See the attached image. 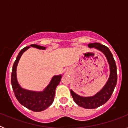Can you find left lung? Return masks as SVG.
Here are the masks:
<instances>
[{
	"instance_id": "left-lung-1",
	"label": "left lung",
	"mask_w": 128,
	"mask_h": 128,
	"mask_svg": "<svg viewBox=\"0 0 128 128\" xmlns=\"http://www.w3.org/2000/svg\"><path fill=\"white\" fill-rule=\"evenodd\" d=\"M88 46L89 47H95L98 48V50L102 51L105 54L109 63L110 68V78L108 79V82H106V85L104 86L103 88L93 97L82 98L74 93L72 90H70V93L74 102L78 106L86 108V109H94L106 103L111 98L117 84V66H116L115 61L112 54L106 46L101 45L99 43L89 44Z\"/></svg>"
}]
</instances>
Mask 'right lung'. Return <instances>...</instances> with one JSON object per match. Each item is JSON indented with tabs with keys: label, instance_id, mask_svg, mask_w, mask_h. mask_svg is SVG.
<instances>
[{
	"label": "right lung",
	"instance_id": "1",
	"mask_svg": "<svg viewBox=\"0 0 128 128\" xmlns=\"http://www.w3.org/2000/svg\"><path fill=\"white\" fill-rule=\"evenodd\" d=\"M30 46L39 49H46V47L35 44H32L30 45ZM29 47H30L28 46L22 48L18 53L15 62H14L13 70L11 72V85L16 98L21 104L33 112H41L45 110L48 106H50L54 101L55 90L56 86L60 82L62 76H56L53 77L50 84L47 86V88L43 92H36L22 88L17 82L16 70L22 54Z\"/></svg>",
	"mask_w": 128,
	"mask_h": 128
}]
</instances>
